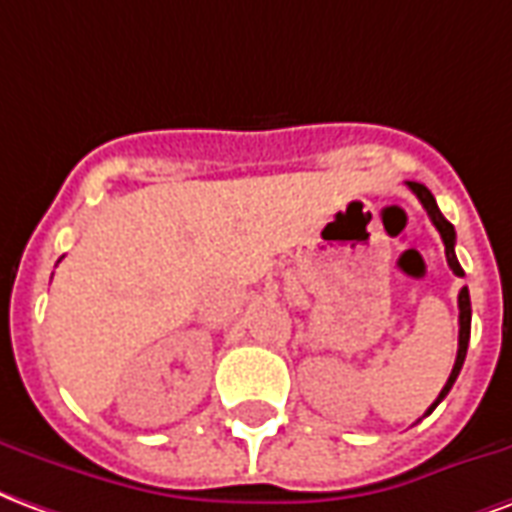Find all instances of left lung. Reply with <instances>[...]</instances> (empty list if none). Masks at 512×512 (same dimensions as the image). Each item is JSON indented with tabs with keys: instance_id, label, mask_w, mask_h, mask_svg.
<instances>
[{
	"instance_id": "left-lung-1",
	"label": "left lung",
	"mask_w": 512,
	"mask_h": 512,
	"mask_svg": "<svg viewBox=\"0 0 512 512\" xmlns=\"http://www.w3.org/2000/svg\"><path fill=\"white\" fill-rule=\"evenodd\" d=\"M409 185V190H412L414 196L420 199V204L425 207V212H428V218H431V223L436 226V231L442 234V242H445V256H447V264H450V270L458 275V278H464V270H461V264H458V259H455V229L450 220H445V215L439 212V207H436V199L431 196V190L425 188V185H420V182H406ZM469 330H472V302H469V289H461L458 292V354H455V365L453 371H450V379H447V384L442 387V393H439V398H436L434 404L428 406V412L423 414V417H428V414L434 412L436 406H439V401L445 398L447 393H450V387L455 384V379H458V374H461V368H464V360H466V346H469Z\"/></svg>"
}]
</instances>
